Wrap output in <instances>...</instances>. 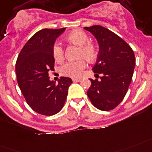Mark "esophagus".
<instances>
[{
    "label": "esophagus",
    "instance_id": "obj_1",
    "mask_svg": "<svg viewBox=\"0 0 152 152\" xmlns=\"http://www.w3.org/2000/svg\"><path fill=\"white\" fill-rule=\"evenodd\" d=\"M81 80H82V79H80V78H73L72 81L74 82H80Z\"/></svg>",
    "mask_w": 152,
    "mask_h": 152
}]
</instances>
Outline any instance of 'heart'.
Returning a JSON list of instances; mask_svg holds the SVG:
<instances>
[{"mask_svg": "<svg viewBox=\"0 0 152 152\" xmlns=\"http://www.w3.org/2000/svg\"><path fill=\"white\" fill-rule=\"evenodd\" d=\"M66 40L68 43L78 47L77 52V58H80L73 62L64 63L59 68L61 75L69 77H77L82 75V71L86 67L84 59L91 63L95 62L98 57V48L96 43L89 41V38L86 32L80 30L71 31L66 36ZM53 57L56 61H62L64 58V50L62 45L55 42L52 46Z\"/></svg>", "mask_w": 152, "mask_h": 152, "instance_id": "obj_1", "label": "heart"}]
</instances>
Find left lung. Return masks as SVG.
<instances>
[{"label": "left lung", "mask_w": 152, "mask_h": 152, "mask_svg": "<svg viewBox=\"0 0 152 152\" xmlns=\"http://www.w3.org/2000/svg\"><path fill=\"white\" fill-rule=\"evenodd\" d=\"M99 44L97 62L93 67L101 80L89 79L87 91L90 102L97 109L109 111L121 103L129 89L136 65L132 49L116 34L100 25L85 27Z\"/></svg>", "instance_id": "left-lung-1"}]
</instances>
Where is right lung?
<instances>
[{"instance_id":"add662e5","label":"right lung","mask_w":152,"mask_h":152,"mask_svg":"<svg viewBox=\"0 0 152 152\" xmlns=\"http://www.w3.org/2000/svg\"><path fill=\"white\" fill-rule=\"evenodd\" d=\"M65 29L37 31L23 46L16 60V78L21 93L32 110L44 116L55 115L63 109L72 83L70 77H61L56 84L48 77L55 65L52 46Z\"/></svg>"}]
</instances>
